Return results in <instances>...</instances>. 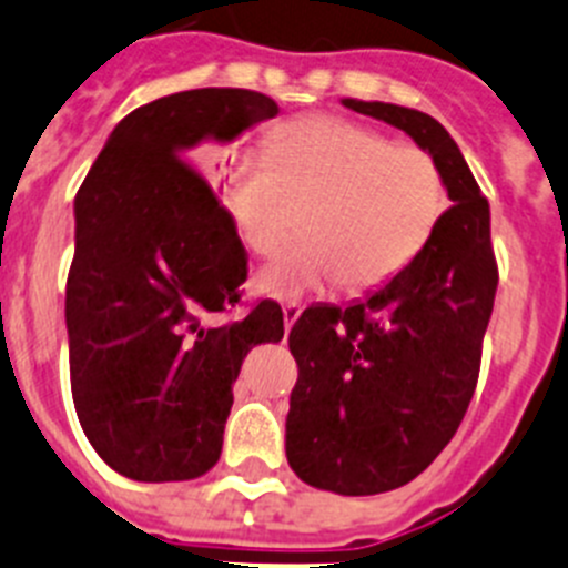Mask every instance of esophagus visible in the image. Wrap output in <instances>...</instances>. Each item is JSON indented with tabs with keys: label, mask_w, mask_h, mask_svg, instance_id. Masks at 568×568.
<instances>
[{
	"label": "esophagus",
	"mask_w": 568,
	"mask_h": 568,
	"mask_svg": "<svg viewBox=\"0 0 568 568\" xmlns=\"http://www.w3.org/2000/svg\"><path fill=\"white\" fill-rule=\"evenodd\" d=\"M281 312H284V326L293 328V323L298 321V315H301V304H295V301L293 304H284L281 306Z\"/></svg>",
	"instance_id": "obj_1"
}]
</instances>
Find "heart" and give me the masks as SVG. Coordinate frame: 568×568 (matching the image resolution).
Instances as JSON below:
<instances>
[{"label": "heart", "instance_id": "1", "mask_svg": "<svg viewBox=\"0 0 568 568\" xmlns=\"http://www.w3.org/2000/svg\"><path fill=\"white\" fill-rule=\"evenodd\" d=\"M225 197L253 253H270L304 206V240L275 253L256 287L278 298L343 278L376 290L424 251L446 209L440 166L424 148L390 142L339 116H301L275 128L267 153H242L225 170Z\"/></svg>", "mask_w": 568, "mask_h": 568}]
</instances>
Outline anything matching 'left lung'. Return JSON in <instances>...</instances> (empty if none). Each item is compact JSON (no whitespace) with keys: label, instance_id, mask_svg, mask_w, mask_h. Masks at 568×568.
I'll use <instances>...</instances> for the list:
<instances>
[{"label":"left lung","instance_id":"obj_1","mask_svg":"<svg viewBox=\"0 0 568 568\" xmlns=\"http://www.w3.org/2000/svg\"><path fill=\"white\" fill-rule=\"evenodd\" d=\"M343 105L413 136L452 200L424 251L379 293L306 310L290 332V466L312 488L374 496L418 477L455 437L477 390L499 267L488 200L449 131L390 102Z\"/></svg>","mask_w":568,"mask_h":568}]
</instances>
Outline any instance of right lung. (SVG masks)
<instances>
[{
    "label": "right lung",
    "instance_id": "obj_1",
    "mask_svg": "<svg viewBox=\"0 0 568 568\" xmlns=\"http://www.w3.org/2000/svg\"><path fill=\"white\" fill-rule=\"evenodd\" d=\"M278 113L267 94L192 89L128 113L74 197L67 278L69 379L97 455L136 483L212 471L247 351L284 337L275 301L240 304L247 253L206 172L203 139L231 142Z\"/></svg>",
    "mask_w": 568,
    "mask_h": 568
}]
</instances>
